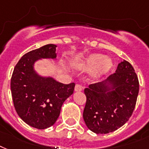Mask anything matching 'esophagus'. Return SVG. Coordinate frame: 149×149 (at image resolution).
<instances>
[{
    "mask_svg": "<svg viewBox=\"0 0 149 149\" xmlns=\"http://www.w3.org/2000/svg\"><path fill=\"white\" fill-rule=\"evenodd\" d=\"M82 85H81L80 84H77V85H75V87H74V90H75L76 92H80V91H82Z\"/></svg>",
    "mask_w": 149,
    "mask_h": 149,
    "instance_id": "obj_1",
    "label": "esophagus"
}]
</instances>
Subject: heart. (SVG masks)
<instances>
[{
    "label": "heart",
    "instance_id": "b5f03b06",
    "mask_svg": "<svg viewBox=\"0 0 149 149\" xmlns=\"http://www.w3.org/2000/svg\"><path fill=\"white\" fill-rule=\"evenodd\" d=\"M112 65L113 64L110 59L108 57H104L102 54H95L90 55L85 60L82 68L84 69L89 70L95 67L94 74L96 77H100L109 71L112 68Z\"/></svg>",
    "mask_w": 149,
    "mask_h": 149
}]
</instances>
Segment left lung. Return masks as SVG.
Segmentation results:
<instances>
[{
    "label": "left lung",
    "instance_id": "1",
    "mask_svg": "<svg viewBox=\"0 0 149 149\" xmlns=\"http://www.w3.org/2000/svg\"><path fill=\"white\" fill-rule=\"evenodd\" d=\"M108 81L114 90H108L105 83L92 84L85 88L86 103L83 118L88 128L96 134H107L122 127L135 108L139 81L134 69L124 61Z\"/></svg>",
    "mask_w": 149,
    "mask_h": 149
}]
</instances>
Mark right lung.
I'll list each match as a JSON object with an SVG mask.
<instances>
[{
    "instance_id": "right-lung-1",
    "label": "right lung",
    "mask_w": 149,
    "mask_h": 149,
    "mask_svg": "<svg viewBox=\"0 0 149 149\" xmlns=\"http://www.w3.org/2000/svg\"><path fill=\"white\" fill-rule=\"evenodd\" d=\"M56 47L47 44L24 54L11 78V95L17 113L23 121L37 129L54 124L63 102L74 89V82L63 84L51 78H41L33 71V64L39 58H56Z\"/></svg>"
}]
</instances>
